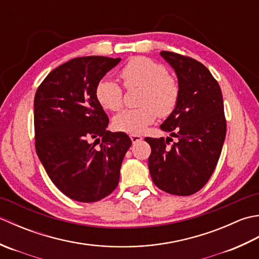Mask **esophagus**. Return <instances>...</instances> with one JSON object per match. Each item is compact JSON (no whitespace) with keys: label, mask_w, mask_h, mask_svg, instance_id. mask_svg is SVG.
I'll use <instances>...</instances> for the list:
<instances>
[{"label":"esophagus","mask_w":259,"mask_h":259,"mask_svg":"<svg viewBox=\"0 0 259 259\" xmlns=\"http://www.w3.org/2000/svg\"><path fill=\"white\" fill-rule=\"evenodd\" d=\"M130 138H131V141H133V144H137V142H139L144 139L141 136H138V135H131Z\"/></svg>","instance_id":"34e87169"}]
</instances>
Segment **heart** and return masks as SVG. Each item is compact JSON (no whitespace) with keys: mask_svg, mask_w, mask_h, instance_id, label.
<instances>
[{"mask_svg":"<svg viewBox=\"0 0 259 259\" xmlns=\"http://www.w3.org/2000/svg\"><path fill=\"white\" fill-rule=\"evenodd\" d=\"M126 88L140 87L141 107L125 109L114 115V129L130 135H140L148 125L155 122L158 114L167 117L177 106L180 89L178 82L168 74L164 65L149 58L131 59L120 71ZM96 98L100 106L110 111H117L122 106V88L112 79L103 78L96 87Z\"/></svg>","mask_w":259,"mask_h":259,"instance_id":"1","label":"heart"}]
</instances>
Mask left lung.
Masks as SVG:
<instances>
[{
	"label": "left lung",
	"instance_id": "8db88e82",
	"mask_svg": "<svg viewBox=\"0 0 259 259\" xmlns=\"http://www.w3.org/2000/svg\"><path fill=\"white\" fill-rule=\"evenodd\" d=\"M177 74L180 96L172 113L160 125L178 139L146 138L151 147L148 166L159 189L177 196L200 190L211 177L226 137L221 87L202 63L178 53L161 51Z\"/></svg>",
	"mask_w": 259,
	"mask_h": 259
}]
</instances>
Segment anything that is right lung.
Wrapping results in <instances>:
<instances>
[{
  "label": "right lung",
  "mask_w": 259,
  "mask_h": 259,
  "mask_svg": "<svg viewBox=\"0 0 259 259\" xmlns=\"http://www.w3.org/2000/svg\"><path fill=\"white\" fill-rule=\"evenodd\" d=\"M120 60L72 59L51 71L35 93L37 157L58 189L76 201L101 200L117 188L133 144L124 133L107 130L109 118L96 98L98 82Z\"/></svg>",
  "instance_id": "add662e5"
}]
</instances>
